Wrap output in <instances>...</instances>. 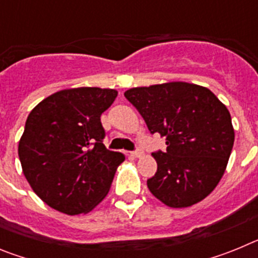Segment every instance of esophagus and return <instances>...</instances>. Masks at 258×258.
Masks as SVG:
<instances>
[{"label": "esophagus", "instance_id": "obj_1", "mask_svg": "<svg viewBox=\"0 0 258 258\" xmlns=\"http://www.w3.org/2000/svg\"><path fill=\"white\" fill-rule=\"evenodd\" d=\"M132 155H133L134 157H141L143 155V151L142 150H136V151L132 152Z\"/></svg>", "mask_w": 258, "mask_h": 258}]
</instances>
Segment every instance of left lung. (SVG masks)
I'll use <instances>...</instances> for the list:
<instances>
[{
	"label": "left lung",
	"mask_w": 258,
	"mask_h": 258,
	"mask_svg": "<svg viewBox=\"0 0 258 258\" xmlns=\"http://www.w3.org/2000/svg\"><path fill=\"white\" fill-rule=\"evenodd\" d=\"M124 95L149 131L166 140V151L152 154L157 163L147 179L152 195L170 208L206 199L222 178L234 146L226 106L208 88L183 81L132 88Z\"/></svg>",
	"instance_id": "8db88e82"
}]
</instances>
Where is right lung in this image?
<instances>
[{
	"label": "right lung",
	"mask_w": 258,
	"mask_h": 258,
	"mask_svg": "<svg viewBox=\"0 0 258 258\" xmlns=\"http://www.w3.org/2000/svg\"><path fill=\"white\" fill-rule=\"evenodd\" d=\"M116 97L115 89H64L41 101L27 117L18 146L22 169L52 209L85 214L107 197L125 160L103 145L101 115Z\"/></svg>",
	"instance_id": "obj_1"
}]
</instances>
